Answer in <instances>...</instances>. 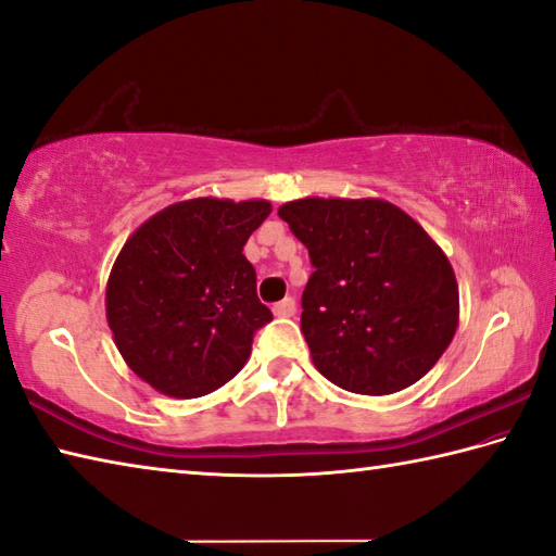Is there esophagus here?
Masks as SVG:
<instances>
[{
	"mask_svg": "<svg viewBox=\"0 0 556 556\" xmlns=\"http://www.w3.org/2000/svg\"><path fill=\"white\" fill-rule=\"evenodd\" d=\"M271 313H275L277 318H291V315L296 313V301H293L291 296L281 299L279 303H275V306H271Z\"/></svg>",
	"mask_w": 556,
	"mask_h": 556,
	"instance_id": "34e87169",
	"label": "esophagus"
}]
</instances>
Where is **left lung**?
I'll list each match as a JSON object with an SVG mask.
<instances>
[{"label": "left lung", "mask_w": 556, "mask_h": 556, "mask_svg": "<svg viewBox=\"0 0 556 556\" xmlns=\"http://www.w3.org/2000/svg\"><path fill=\"white\" fill-rule=\"evenodd\" d=\"M279 216L315 271L301 332L318 371L350 393L390 395L427 376L458 330V281L443 250L386 200L306 198Z\"/></svg>", "instance_id": "left-lung-1"}]
</instances>
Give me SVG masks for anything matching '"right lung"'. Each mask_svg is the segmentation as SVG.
<instances>
[{"instance_id":"right-lung-1","label":"right lung","mask_w":556,"mask_h":556,"mask_svg":"<svg viewBox=\"0 0 556 556\" xmlns=\"http://www.w3.org/2000/svg\"><path fill=\"white\" fill-rule=\"evenodd\" d=\"M267 200L176 202L127 238L105 287V315L127 366L168 397H202L245 366L271 320L243 255Z\"/></svg>"}]
</instances>
